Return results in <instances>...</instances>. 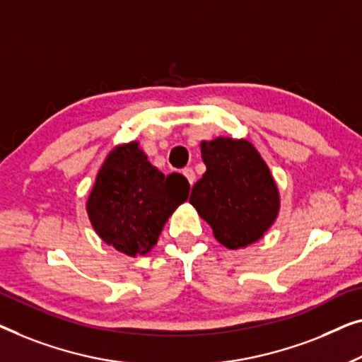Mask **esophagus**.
Wrapping results in <instances>:
<instances>
[{"label": "esophagus", "mask_w": 362, "mask_h": 362, "mask_svg": "<svg viewBox=\"0 0 362 362\" xmlns=\"http://www.w3.org/2000/svg\"><path fill=\"white\" fill-rule=\"evenodd\" d=\"M182 174L185 175V179L188 182H190V185H193V182H195V172H193V169H190V167H187V169H183Z\"/></svg>", "instance_id": "esophagus-1"}]
</instances>
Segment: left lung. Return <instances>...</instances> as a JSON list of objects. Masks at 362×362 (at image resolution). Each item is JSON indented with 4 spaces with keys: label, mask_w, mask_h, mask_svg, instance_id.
Returning <instances> with one entry per match:
<instances>
[{
    "label": "left lung",
    "mask_w": 362,
    "mask_h": 362,
    "mask_svg": "<svg viewBox=\"0 0 362 362\" xmlns=\"http://www.w3.org/2000/svg\"><path fill=\"white\" fill-rule=\"evenodd\" d=\"M206 172L192 188L190 205L211 226L220 244L244 249L276 223L281 192L251 141L215 137L202 141Z\"/></svg>",
    "instance_id": "obj_1"
}]
</instances>
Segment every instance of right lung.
<instances>
[{
    "label": "right lung",
    "mask_w": 362,
    "mask_h": 362,
    "mask_svg": "<svg viewBox=\"0 0 362 362\" xmlns=\"http://www.w3.org/2000/svg\"><path fill=\"white\" fill-rule=\"evenodd\" d=\"M190 183L162 174L139 142L115 146L101 164L86 200L95 233L126 256H144L157 244L167 220L187 202Z\"/></svg>",
    "instance_id": "1"
}]
</instances>
